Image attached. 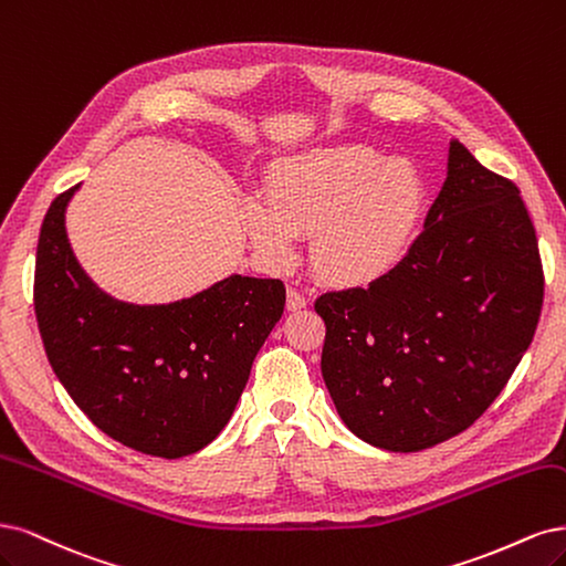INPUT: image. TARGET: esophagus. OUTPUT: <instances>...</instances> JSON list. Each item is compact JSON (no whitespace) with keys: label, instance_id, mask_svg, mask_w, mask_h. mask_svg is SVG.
Instances as JSON below:
<instances>
[{"label":"esophagus","instance_id":"esophagus-1","mask_svg":"<svg viewBox=\"0 0 566 566\" xmlns=\"http://www.w3.org/2000/svg\"><path fill=\"white\" fill-rule=\"evenodd\" d=\"M307 298L301 294L298 289H294V286H289L286 289V307L291 310V313H296V310H303V307H307Z\"/></svg>","mask_w":566,"mask_h":566}]
</instances>
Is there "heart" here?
<instances>
[{"instance_id":"obj_1","label":"heart","mask_w":566,"mask_h":566,"mask_svg":"<svg viewBox=\"0 0 566 566\" xmlns=\"http://www.w3.org/2000/svg\"><path fill=\"white\" fill-rule=\"evenodd\" d=\"M426 180L411 161L367 145H326L280 159L268 195L242 202L249 240L272 265H291L301 234L310 261L336 289H367L402 265L421 234Z\"/></svg>"}]
</instances>
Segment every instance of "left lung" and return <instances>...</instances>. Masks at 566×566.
<instances>
[{"mask_svg": "<svg viewBox=\"0 0 566 566\" xmlns=\"http://www.w3.org/2000/svg\"><path fill=\"white\" fill-rule=\"evenodd\" d=\"M541 305L536 230L517 186L451 140L447 180L409 259L369 289L317 298L326 390L367 444L434 447L501 395Z\"/></svg>", "mask_w": 566, "mask_h": 566, "instance_id": "8db88e82", "label": "left lung"}]
</instances>
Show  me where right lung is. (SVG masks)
<instances>
[{"mask_svg":"<svg viewBox=\"0 0 566 566\" xmlns=\"http://www.w3.org/2000/svg\"><path fill=\"white\" fill-rule=\"evenodd\" d=\"M77 190L53 199L38 244L34 313L51 369L88 421L124 447L161 459L205 449L240 402L286 289L230 275L174 303L105 294L67 240Z\"/></svg>","mask_w":566,"mask_h":566,"instance_id":"1","label":"right lung"}]
</instances>
